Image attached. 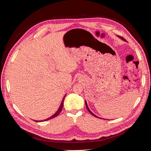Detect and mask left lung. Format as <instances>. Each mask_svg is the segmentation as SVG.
<instances>
[{
    "label": "left lung",
    "instance_id": "1",
    "mask_svg": "<svg viewBox=\"0 0 151 151\" xmlns=\"http://www.w3.org/2000/svg\"><path fill=\"white\" fill-rule=\"evenodd\" d=\"M117 37H119V38H120L121 40H123V41H124V42H126V40H125L124 38H122V37H119V36H117ZM85 104H86V108H87V109H88V111L92 114V115H93V116H95V117H97V118H100V117H98L97 116H96V114H94L92 111H91L89 109V107H88V104H87V102H86V101L85 100ZM100 119H102V118H100Z\"/></svg>",
    "mask_w": 151,
    "mask_h": 151
}]
</instances>
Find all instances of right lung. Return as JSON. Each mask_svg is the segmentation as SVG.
Returning <instances> with one entry per match:
<instances>
[{"instance_id":"add662e5","label":"right lung","mask_w":151,"mask_h":151,"mask_svg":"<svg viewBox=\"0 0 151 151\" xmlns=\"http://www.w3.org/2000/svg\"><path fill=\"white\" fill-rule=\"evenodd\" d=\"M65 96H66V94L65 95V96L63 97V99H62V102H61V104H60V106H59V109H58V111L56 112H55L53 115H52L51 117H48L47 119H45V120H43V121H35V122H42V121H48V120H50V119H52V118H54V117H56V116H58L59 114H60V113L61 112V111H62V108H63V101H64V99H65Z\"/></svg>"}]
</instances>
